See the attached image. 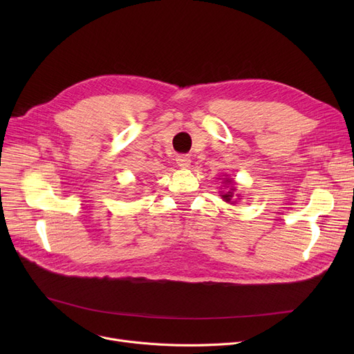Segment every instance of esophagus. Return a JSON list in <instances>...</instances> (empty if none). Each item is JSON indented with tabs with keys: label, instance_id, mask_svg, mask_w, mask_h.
I'll list each match as a JSON object with an SVG mask.
<instances>
[{
	"label": "esophagus",
	"instance_id": "obj_1",
	"mask_svg": "<svg viewBox=\"0 0 354 354\" xmlns=\"http://www.w3.org/2000/svg\"><path fill=\"white\" fill-rule=\"evenodd\" d=\"M176 163L179 167H182V169H187V167L191 166V158L187 155H179L176 158Z\"/></svg>",
	"mask_w": 354,
	"mask_h": 354
}]
</instances>
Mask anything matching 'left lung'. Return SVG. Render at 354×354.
<instances>
[{
    "mask_svg": "<svg viewBox=\"0 0 354 354\" xmlns=\"http://www.w3.org/2000/svg\"><path fill=\"white\" fill-rule=\"evenodd\" d=\"M224 183H234V180H231L230 178H224ZM234 192H235V188L234 187H231L230 188V191L228 192H221L222 195V199H224L225 202H228V203H236V201L234 199Z\"/></svg>",
    "mask_w": 354,
    "mask_h": 354,
    "instance_id": "obj_1",
    "label": "left lung"
}]
</instances>
